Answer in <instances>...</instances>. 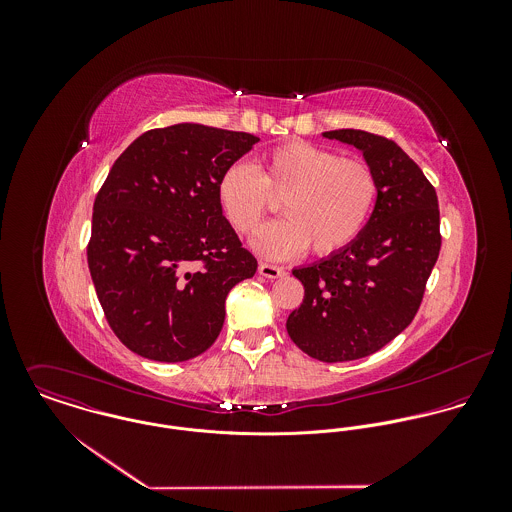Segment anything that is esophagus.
Segmentation results:
<instances>
[{
    "mask_svg": "<svg viewBox=\"0 0 512 512\" xmlns=\"http://www.w3.org/2000/svg\"><path fill=\"white\" fill-rule=\"evenodd\" d=\"M258 274L264 276V278H270V280H276V278H282L286 276V270L280 268V266H274V264H266V262H260L258 266Z\"/></svg>",
    "mask_w": 512,
    "mask_h": 512,
    "instance_id": "1",
    "label": "esophagus"
}]
</instances>
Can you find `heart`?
Instances as JSON below:
<instances>
[{
    "instance_id": "obj_1",
    "label": "heart",
    "mask_w": 512,
    "mask_h": 512,
    "mask_svg": "<svg viewBox=\"0 0 512 512\" xmlns=\"http://www.w3.org/2000/svg\"><path fill=\"white\" fill-rule=\"evenodd\" d=\"M219 201L226 219L252 234L282 199L286 219L264 226L252 238L258 254L288 260L307 246L319 256L347 248L366 226L378 197V181L361 159L309 142L270 149L260 171L248 163L228 165L219 179Z\"/></svg>"
}]
</instances>
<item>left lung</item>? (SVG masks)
Returning <instances> with one entry per match:
<instances>
[{
  "label": "left lung",
  "instance_id": "8db88e82",
  "mask_svg": "<svg viewBox=\"0 0 512 512\" xmlns=\"http://www.w3.org/2000/svg\"><path fill=\"white\" fill-rule=\"evenodd\" d=\"M321 136L363 153L378 197L347 248L293 270L305 295L286 329L305 355L345 363L376 353L412 323L439 256L438 195L396 142L363 130Z\"/></svg>",
  "mask_w": 512,
  "mask_h": 512
}]
</instances>
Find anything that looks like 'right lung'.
I'll return each mask as SVG.
<instances>
[{"mask_svg":"<svg viewBox=\"0 0 512 512\" xmlns=\"http://www.w3.org/2000/svg\"><path fill=\"white\" fill-rule=\"evenodd\" d=\"M260 138L203 124L142 134L94 201L88 268L116 337L136 355L181 363L219 337L224 301L256 274L222 215V171Z\"/></svg>","mask_w":512,"mask_h":512,"instance_id":"right-lung-1","label":"right lung"}]
</instances>
